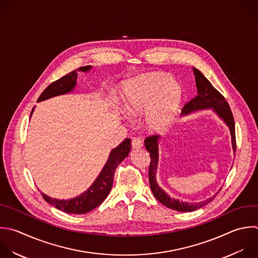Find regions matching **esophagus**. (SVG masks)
I'll return each instance as SVG.
<instances>
[{
  "label": "esophagus",
  "instance_id": "esophagus-1",
  "mask_svg": "<svg viewBox=\"0 0 258 258\" xmlns=\"http://www.w3.org/2000/svg\"><path fill=\"white\" fill-rule=\"evenodd\" d=\"M131 144H132V147H133L134 149L141 148V147H142V145H143V143H142V139H141L140 137H133V138H132V142H131Z\"/></svg>",
  "mask_w": 258,
  "mask_h": 258
}]
</instances>
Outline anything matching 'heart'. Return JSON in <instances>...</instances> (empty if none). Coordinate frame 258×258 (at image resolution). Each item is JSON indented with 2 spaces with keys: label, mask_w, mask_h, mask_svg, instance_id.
<instances>
[{
  "label": "heart",
  "mask_w": 258,
  "mask_h": 258,
  "mask_svg": "<svg viewBox=\"0 0 258 258\" xmlns=\"http://www.w3.org/2000/svg\"><path fill=\"white\" fill-rule=\"evenodd\" d=\"M180 98V88L165 75L142 76L131 81L126 88L128 112L139 115L148 110L147 121L154 130H162L171 123Z\"/></svg>",
  "instance_id": "obj_1"
}]
</instances>
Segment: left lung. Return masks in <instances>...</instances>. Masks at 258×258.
I'll return each instance as SVG.
<instances>
[{"label": "left lung", "instance_id": "1", "mask_svg": "<svg viewBox=\"0 0 258 258\" xmlns=\"http://www.w3.org/2000/svg\"><path fill=\"white\" fill-rule=\"evenodd\" d=\"M194 74L196 76V85L198 89V95L183 106L182 108L183 113L187 114L192 111L212 108L228 125L231 132L233 150L235 152L236 151L235 123H234L232 111L226 99L220 92H218L213 87V85L207 80V78L200 71H198L197 69H194ZM158 138L159 136L150 135L146 137L144 141L145 147L149 151V155H150V165L148 170L150 187L154 197L157 199V201H159L165 207L178 212H192L212 202L216 196H213L212 198L198 204L179 202L177 200L171 199L169 196L165 194L163 189H161V187L158 186L155 179V172H156V166H157V160H158V150H157Z\"/></svg>", "mask_w": 258, "mask_h": 258}]
</instances>
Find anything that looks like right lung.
Returning <instances> with one entry per match:
<instances>
[{"mask_svg":"<svg viewBox=\"0 0 258 258\" xmlns=\"http://www.w3.org/2000/svg\"><path fill=\"white\" fill-rule=\"evenodd\" d=\"M90 69V66H86L78 69V71L87 72ZM77 79L78 72L74 71L61 77L57 81L51 83L39 96L38 102L71 92L77 84ZM130 149L131 141L129 138H126L118 147L111 151L109 159L105 164L103 170L101 171L100 175L97 177L92 186L81 196L72 200H56L51 199L50 197L41 192L42 198L56 209L69 214H86L94 210L95 208L100 206L109 195L113 185L116 167L125 157L128 156Z\"/></svg>","mask_w":258,"mask_h":258,"instance_id":"obj_1","label":"right lung"}]
</instances>
